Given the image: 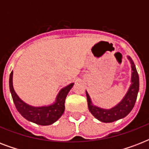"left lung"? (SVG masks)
<instances>
[{"label": "left lung", "mask_w": 149, "mask_h": 149, "mask_svg": "<svg viewBox=\"0 0 149 149\" xmlns=\"http://www.w3.org/2000/svg\"><path fill=\"white\" fill-rule=\"evenodd\" d=\"M128 58L131 61L132 68V85L130 86L129 90L126 93L125 97L123 98L122 100L117 106L110 110H105V109L93 106L91 103V98L89 97L88 93L86 91L89 111H91V113L97 119L102 122H113V121L119 120L120 118H125L132 111L134 107L139 91V77L133 61L131 59L130 57H128Z\"/></svg>", "instance_id": "8db88e82"}]
</instances>
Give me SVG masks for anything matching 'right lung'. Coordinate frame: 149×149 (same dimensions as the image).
Returning <instances> with one entry per match:
<instances>
[{
	"label": "right lung",
	"mask_w": 149,
	"mask_h": 149,
	"mask_svg": "<svg viewBox=\"0 0 149 149\" xmlns=\"http://www.w3.org/2000/svg\"><path fill=\"white\" fill-rule=\"evenodd\" d=\"M13 72H10L9 78V87L12 96L13 101L16 109L22 116L29 121L36 123L39 125H49L56 122L65 111V100L68 93L73 86L71 84L62 89L56 97V103L48 107H35L29 106L18 97L13 88L12 83Z\"/></svg>",
	"instance_id": "right-lung-1"
}]
</instances>
